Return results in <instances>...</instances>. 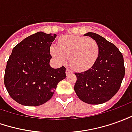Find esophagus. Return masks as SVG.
I'll return each mask as SVG.
<instances>
[{
  "label": "esophagus",
  "mask_w": 132,
  "mask_h": 132,
  "mask_svg": "<svg viewBox=\"0 0 132 132\" xmlns=\"http://www.w3.org/2000/svg\"><path fill=\"white\" fill-rule=\"evenodd\" d=\"M71 72L72 71L70 70V69H69V68H67V69H66V74H67V75L70 74V73H71Z\"/></svg>",
  "instance_id": "esophagus-1"
}]
</instances>
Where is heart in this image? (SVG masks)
<instances>
[{
  "instance_id": "b5f03b06",
  "label": "heart",
  "mask_w": 132,
  "mask_h": 132,
  "mask_svg": "<svg viewBox=\"0 0 132 132\" xmlns=\"http://www.w3.org/2000/svg\"><path fill=\"white\" fill-rule=\"evenodd\" d=\"M51 52L59 62L64 63L69 58L70 64L75 70L84 71L95 62L99 47L96 41L91 38L66 36L59 39L58 47H52Z\"/></svg>"
}]
</instances>
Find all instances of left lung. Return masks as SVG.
<instances>
[{
	"instance_id": "left-lung-1",
	"label": "left lung",
	"mask_w": 132,
	"mask_h": 132,
	"mask_svg": "<svg viewBox=\"0 0 132 132\" xmlns=\"http://www.w3.org/2000/svg\"><path fill=\"white\" fill-rule=\"evenodd\" d=\"M98 44V57L86 71L75 72L74 86L78 97L89 104H101L109 101L118 90L125 75L123 57L119 49L98 34H85Z\"/></svg>"
}]
</instances>
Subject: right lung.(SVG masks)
Listing matches in <instances>:
<instances>
[{
	"label": "right lung",
	"mask_w": 132,
	"mask_h": 132,
	"mask_svg": "<svg viewBox=\"0 0 132 132\" xmlns=\"http://www.w3.org/2000/svg\"><path fill=\"white\" fill-rule=\"evenodd\" d=\"M56 37L39 31L13 47L6 64L4 84L17 103L42 105L52 97L58 82L66 78L64 66L54 69L50 65V47Z\"/></svg>",
	"instance_id": "obj_1"
}]
</instances>
